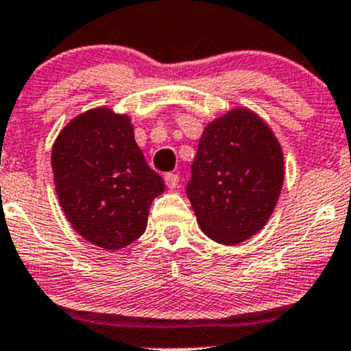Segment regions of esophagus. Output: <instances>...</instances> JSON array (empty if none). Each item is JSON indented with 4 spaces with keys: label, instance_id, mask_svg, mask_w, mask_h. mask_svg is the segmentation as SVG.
<instances>
[{
    "label": "esophagus",
    "instance_id": "obj_1",
    "mask_svg": "<svg viewBox=\"0 0 351 351\" xmlns=\"http://www.w3.org/2000/svg\"><path fill=\"white\" fill-rule=\"evenodd\" d=\"M165 182H166V185L169 186V189H176V186H178V183H180V176L176 175V173H166Z\"/></svg>",
    "mask_w": 351,
    "mask_h": 351
}]
</instances>
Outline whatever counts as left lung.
Returning a JSON list of instances; mask_svg holds the SVG:
<instances>
[{
  "mask_svg": "<svg viewBox=\"0 0 351 351\" xmlns=\"http://www.w3.org/2000/svg\"><path fill=\"white\" fill-rule=\"evenodd\" d=\"M282 183V149L268 124L250 109H234L206 126L186 195L201 230L234 245L265 227Z\"/></svg>",
  "mask_w": 351,
  "mask_h": 351,
  "instance_id": "left-lung-1",
  "label": "left lung"
}]
</instances>
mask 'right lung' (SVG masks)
I'll return each instance as SVG.
<instances>
[{
  "instance_id": "right-lung-1",
  "label": "right lung",
  "mask_w": 351,
  "mask_h": 351,
  "mask_svg": "<svg viewBox=\"0 0 351 351\" xmlns=\"http://www.w3.org/2000/svg\"><path fill=\"white\" fill-rule=\"evenodd\" d=\"M55 191L72 228L104 250H121L147 228L165 182L149 168L128 116L106 107L71 121L51 149Z\"/></svg>"
}]
</instances>
